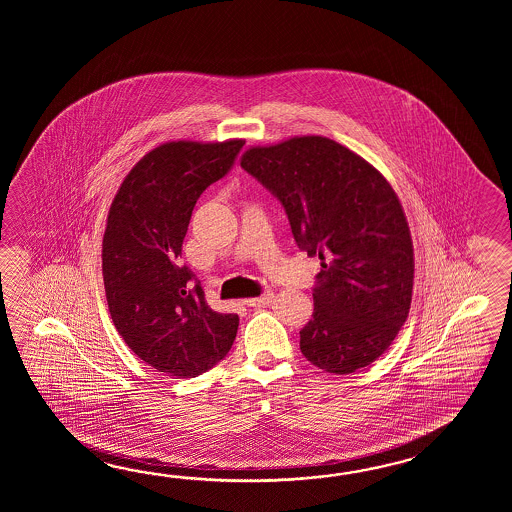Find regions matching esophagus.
I'll return each mask as SVG.
<instances>
[{
  "mask_svg": "<svg viewBox=\"0 0 512 512\" xmlns=\"http://www.w3.org/2000/svg\"><path fill=\"white\" fill-rule=\"evenodd\" d=\"M272 298H274V294L263 293L261 296H256V298L245 300V304L249 305V307H265V305L271 304Z\"/></svg>",
  "mask_w": 512,
  "mask_h": 512,
  "instance_id": "esophagus-1",
  "label": "esophagus"
}]
</instances>
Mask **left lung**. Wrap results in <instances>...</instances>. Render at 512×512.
Wrapping results in <instances>:
<instances>
[{
    "label": "left lung",
    "instance_id": "1",
    "mask_svg": "<svg viewBox=\"0 0 512 512\" xmlns=\"http://www.w3.org/2000/svg\"><path fill=\"white\" fill-rule=\"evenodd\" d=\"M241 166L282 201L294 240L322 269L300 349L316 368L370 366L401 331L414 291V243L388 179L320 135L251 146Z\"/></svg>",
    "mask_w": 512,
    "mask_h": 512
}]
</instances>
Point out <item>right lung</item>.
<instances>
[{
	"mask_svg": "<svg viewBox=\"0 0 512 512\" xmlns=\"http://www.w3.org/2000/svg\"><path fill=\"white\" fill-rule=\"evenodd\" d=\"M243 144L164 142L131 168L109 207L102 240L109 315L139 359L177 379L218 364L238 333V315L210 309L177 258L197 199L229 172Z\"/></svg>",
	"mask_w": 512,
	"mask_h": 512,
	"instance_id": "right-lung-1",
	"label": "right lung"
}]
</instances>
